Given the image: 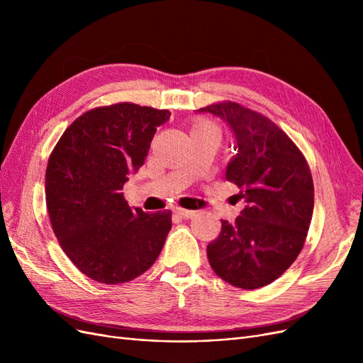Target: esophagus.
I'll use <instances>...</instances> for the list:
<instances>
[{"label":"esophagus","mask_w":363,"mask_h":363,"mask_svg":"<svg viewBox=\"0 0 363 363\" xmlns=\"http://www.w3.org/2000/svg\"><path fill=\"white\" fill-rule=\"evenodd\" d=\"M175 213L180 215L182 218H186V219L195 216V212L194 211H188V208H175Z\"/></svg>","instance_id":"esophagus-1"}]
</instances>
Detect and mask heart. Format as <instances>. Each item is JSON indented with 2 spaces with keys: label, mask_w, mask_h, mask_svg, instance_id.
I'll list each match as a JSON object with an SVG mask.
<instances>
[{
  "label": "heart",
  "mask_w": 363,
  "mask_h": 363,
  "mask_svg": "<svg viewBox=\"0 0 363 363\" xmlns=\"http://www.w3.org/2000/svg\"><path fill=\"white\" fill-rule=\"evenodd\" d=\"M207 128H213L211 124L207 123V121L201 119V121H196V123L194 124L192 127V133H195V131H201V130H207Z\"/></svg>",
  "instance_id": "obj_1"
}]
</instances>
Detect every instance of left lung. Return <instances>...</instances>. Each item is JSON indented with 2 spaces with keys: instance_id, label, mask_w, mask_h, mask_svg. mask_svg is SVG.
<instances>
[{
  "instance_id": "1",
  "label": "left lung",
  "mask_w": 363,
  "mask_h": 363,
  "mask_svg": "<svg viewBox=\"0 0 363 363\" xmlns=\"http://www.w3.org/2000/svg\"><path fill=\"white\" fill-rule=\"evenodd\" d=\"M199 112L216 115L233 130L236 155L225 169L245 207L207 245L218 277L240 289H257L286 271L303 250L313 213V180L303 152L267 116L233 101Z\"/></svg>"
}]
</instances>
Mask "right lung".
Returning a JSON list of instances; mask_svg holds the SVG:
<instances>
[{
	"instance_id": "add662e5",
	"label": "right lung",
	"mask_w": 363,
	"mask_h": 363,
	"mask_svg": "<svg viewBox=\"0 0 363 363\" xmlns=\"http://www.w3.org/2000/svg\"><path fill=\"white\" fill-rule=\"evenodd\" d=\"M169 111L133 103L96 107L65 130L47 164L45 196L52 232L84 276L118 284L139 277L159 257L171 211L131 208L123 188L145 162Z\"/></svg>"
}]
</instances>
